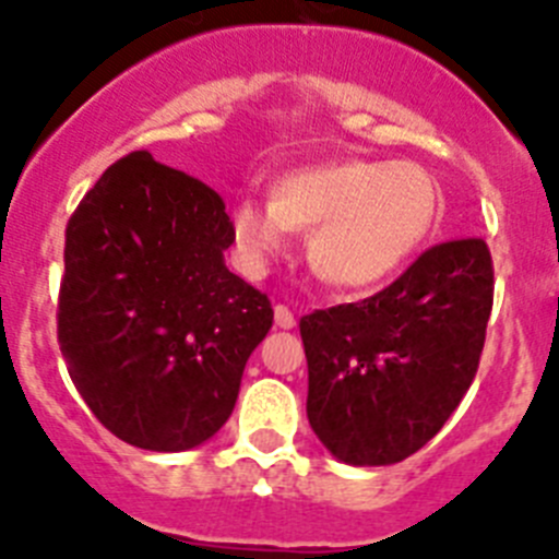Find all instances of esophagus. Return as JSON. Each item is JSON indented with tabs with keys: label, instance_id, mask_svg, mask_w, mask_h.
I'll use <instances>...</instances> for the list:
<instances>
[{
	"label": "esophagus",
	"instance_id": "obj_1",
	"mask_svg": "<svg viewBox=\"0 0 559 559\" xmlns=\"http://www.w3.org/2000/svg\"><path fill=\"white\" fill-rule=\"evenodd\" d=\"M274 324H276V328L290 330V328H296V319H294V313L285 308V305H276V308H274Z\"/></svg>",
	"mask_w": 559,
	"mask_h": 559
}]
</instances>
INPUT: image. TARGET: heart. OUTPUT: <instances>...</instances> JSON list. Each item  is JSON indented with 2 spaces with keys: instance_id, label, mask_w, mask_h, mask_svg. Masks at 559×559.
I'll return each mask as SVG.
<instances>
[{
  "instance_id": "1",
  "label": "heart",
  "mask_w": 559,
  "mask_h": 559,
  "mask_svg": "<svg viewBox=\"0 0 559 559\" xmlns=\"http://www.w3.org/2000/svg\"><path fill=\"white\" fill-rule=\"evenodd\" d=\"M442 212V190L414 162L341 159L294 170L271 201L240 199L229 212L231 240L251 271L288 246L290 229L310 231L319 276L347 290L386 283L423 249Z\"/></svg>"
}]
</instances>
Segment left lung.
Returning <instances> with one entry per match:
<instances>
[{
    "mask_svg": "<svg viewBox=\"0 0 559 559\" xmlns=\"http://www.w3.org/2000/svg\"><path fill=\"white\" fill-rule=\"evenodd\" d=\"M490 310V249L467 237L428 249L364 302L305 316L308 419L319 442L353 467L417 453L471 389Z\"/></svg>",
    "mask_w": 559,
    "mask_h": 559,
    "instance_id": "obj_1",
    "label": "left lung"
}]
</instances>
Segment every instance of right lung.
<instances>
[{
    "mask_svg": "<svg viewBox=\"0 0 559 559\" xmlns=\"http://www.w3.org/2000/svg\"><path fill=\"white\" fill-rule=\"evenodd\" d=\"M235 243L215 190L147 151L108 167L69 218L58 344L103 426L181 453L224 428L269 296L226 269Z\"/></svg>",
    "mask_w": 559,
    "mask_h": 559,
    "instance_id": "obj_1",
    "label": "right lung"
}]
</instances>
